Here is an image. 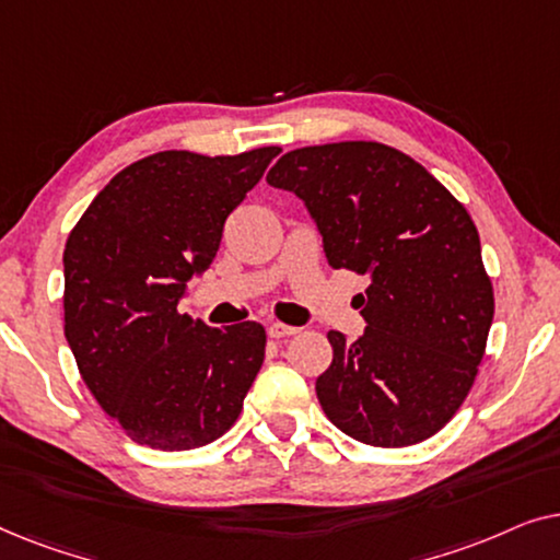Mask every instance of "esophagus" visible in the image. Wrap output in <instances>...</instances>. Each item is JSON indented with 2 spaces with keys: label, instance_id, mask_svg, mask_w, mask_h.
I'll return each mask as SVG.
<instances>
[{
  "label": "esophagus",
  "instance_id": "1",
  "mask_svg": "<svg viewBox=\"0 0 560 560\" xmlns=\"http://www.w3.org/2000/svg\"><path fill=\"white\" fill-rule=\"evenodd\" d=\"M298 331H301V328L288 326V324H270V326H267V334H270L272 339H278V341L290 339V336H295Z\"/></svg>",
  "mask_w": 560,
  "mask_h": 560
}]
</instances>
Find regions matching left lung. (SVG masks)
I'll use <instances>...</instances> for the list:
<instances>
[{
  "label": "left lung",
  "instance_id": "1",
  "mask_svg": "<svg viewBox=\"0 0 560 560\" xmlns=\"http://www.w3.org/2000/svg\"><path fill=\"white\" fill-rule=\"evenodd\" d=\"M267 183L305 203L334 270L370 278L357 295L364 334L328 331L334 359L316 380L326 418L370 446L431 439L469 395L494 318L471 217L382 142L290 150Z\"/></svg>",
  "mask_w": 560,
  "mask_h": 560
}]
</instances>
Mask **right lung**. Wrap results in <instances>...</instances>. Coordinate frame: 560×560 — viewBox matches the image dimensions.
<instances>
[{
    "instance_id": "add662e5",
    "label": "right lung",
    "mask_w": 560,
    "mask_h": 560,
    "mask_svg": "<svg viewBox=\"0 0 560 560\" xmlns=\"http://www.w3.org/2000/svg\"><path fill=\"white\" fill-rule=\"evenodd\" d=\"M275 155L280 148L155 152L114 175L68 234V347L91 395L135 443L198 448L240 418L265 359V328L206 326L178 303Z\"/></svg>"
}]
</instances>
